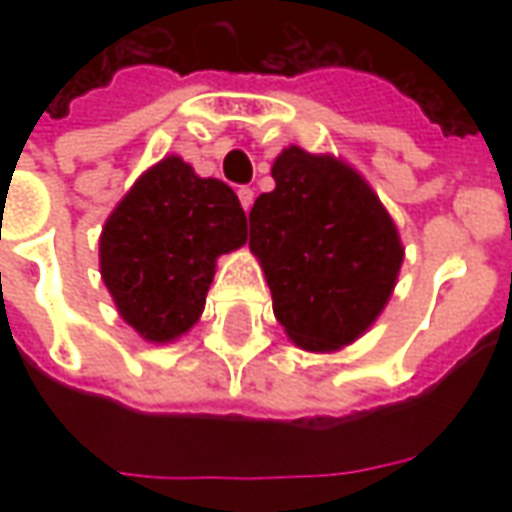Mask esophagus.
<instances>
[{
  "label": "esophagus",
  "instance_id": "esophagus-1",
  "mask_svg": "<svg viewBox=\"0 0 512 512\" xmlns=\"http://www.w3.org/2000/svg\"><path fill=\"white\" fill-rule=\"evenodd\" d=\"M238 200H241V208H244V211L249 213V208H252V202H255V191L249 189V186H241V189H238Z\"/></svg>",
  "mask_w": 512,
  "mask_h": 512
}]
</instances>
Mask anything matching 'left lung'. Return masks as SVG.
I'll use <instances>...</instances> for the list:
<instances>
[{
  "mask_svg": "<svg viewBox=\"0 0 512 512\" xmlns=\"http://www.w3.org/2000/svg\"><path fill=\"white\" fill-rule=\"evenodd\" d=\"M271 178L274 191L249 211V249L290 343L334 354L378 321L406 249L373 186L343 158L288 145Z\"/></svg>",
  "mask_w": 512,
  "mask_h": 512,
  "instance_id": "obj_1",
  "label": "left lung"
}]
</instances>
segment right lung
I'll return each mask as SVG.
<instances>
[{
  "mask_svg": "<svg viewBox=\"0 0 512 512\" xmlns=\"http://www.w3.org/2000/svg\"><path fill=\"white\" fill-rule=\"evenodd\" d=\"M244 244L246 213L235 191L172 153L109 213L98 263L117 315L145 343L167 345L200 321L216 260Z\"/></svg>",
  "mask_w": 512,
  "mask_h": 512,
  "instance_id": "1",
  "label": "right lung"
}]
</instances>
